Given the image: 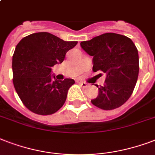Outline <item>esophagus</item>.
I'll use <instances>...</instances> for the list:
<instances>
[{
    "label": "esophagus",
    "instance_id": "1",
    "mask_svg": "<svg viewBox=\"0 0 155 155\" xmlns=\"http://www.w3.org/2000/svg\"><path fill=\"white\" fill-rule=\"evenodd\" d=\"M79 84H80L81 87H83V88H87V87L88 86V84H87V83H85V82H80V83H79Z\"/></svg>",
    "mask_w": 155,
    "mask_h": 155
}]
</instances>
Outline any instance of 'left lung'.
<instances>
[{"mask_svg": "<svg viewBox=\"0 0 155 155\" xmlns=\"http://www.w3.org/2000/svg\"><path fill=\"white\" fill-rule=\"evenodd\" d=\"M81 48L93 56V71L106 73L105 84L91 102L100 109H116L133 93L139 73L137 47L130 38L116 33H105L82 41Z\"/></svg>", "mask_w": 155, "mask_h": 155, "instance_id": "1", "label": "left lung"}]
</instances>
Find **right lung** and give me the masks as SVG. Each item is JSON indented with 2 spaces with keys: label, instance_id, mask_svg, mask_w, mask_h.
<instances>
[{
  "label": "right lung",
  "instance_id": "right-lung-1",
  "mask_svg": "<svg viewBox=\"0 0 155 155\" xmlns=\"http://www.w3.org/2000/svg\"><path fill=\"white\" fill-rule=\"evenodd\" d=\"M77 41H65L49 32H37L22 38L12 61L13 83L23 105L33 113L52 114L64 105L72 79L55 80L52 67L62 63ZM54 78V80L52 79Z\"/></svg>",
  "mask_w": 155,
  "mask_h": 155
}]
</instances>
